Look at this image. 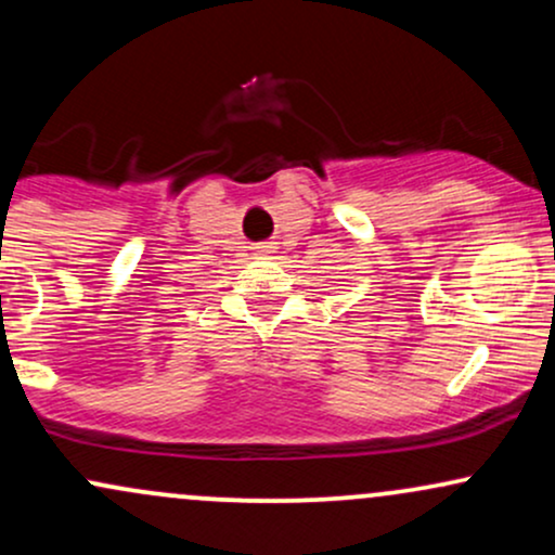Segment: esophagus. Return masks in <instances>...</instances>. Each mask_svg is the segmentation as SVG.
Returning a JSON list of instances; mask_svg holds the SVG:
<instances>
[{"instance_id":"obj_1","label":"esophagus","mask_w":555,"mask_h":555,"mask_svg":"<svg viewBox=\"0 0 555 555\" xmlns=\"http://www.w3.org/2000/svg\"><path fill=\"white\" fill-rule=\"evenodd\" d=\"M271 242H258V245H256V253H258V256H269V253H271Z\"/></svg>"}]
</instances>
